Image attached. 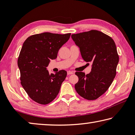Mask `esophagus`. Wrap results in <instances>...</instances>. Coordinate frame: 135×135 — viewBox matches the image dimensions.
Wrapping results in <instances>:
<instances>
[{
    "label": "esophagus",
    "instance_id": "1",
    "mask_svg": "<svg viewBox=\"0 0 135 135\" xmlns=\"http://www.w3.org/2000/svg\"><path fill=\"white\" fill-rule=\"evenodd\" d=\"M73 73H73V71H67V74H68V75L73 74Z\"/></svg>",
    "mask_w": 135,
    "mask_h": 135
}]
</instances>
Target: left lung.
<instances>
[{
    "mask_svg": "<svg viewBox=\"0 0 135 135\" xmlns=\"http://www.w3.org/2000/svg\"><path fill=\"white\" fill-rule=\"evenodd\" d=\"M71 38L79 47L83 60L92 63L89 74L76 73L79 81L75 89L84 99L95 100L108 90L115 77L119 57L115 42L98 30L73 34Z\"/></svg>",
    "mask_w": 135,
    "mask_h": 135,
    "instance_id": "left-lung-1",
    "label": "left lung"
}]
</instances>
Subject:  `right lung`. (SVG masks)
Segmentation results:
<instances>
[{
  "label": "right lung",
  "instance_id": "add662e5",
  "mask_svg": "<svg viewBox=\"0 0 135 135\" xmlns=\"http://www.w3.org/2000/svg\"><path fill=\"white\" fill-rule=\"evenodd\" d=\"M71 33L37 34L28 37L22 45L18 59L21 84L31 99L46 105L58 95L67 71L49 74L46 67L57 58L59 49L67 42Z\"/></svg>",
  "mask_w": 135,
  "mask_h": 135
}]
</instances>
